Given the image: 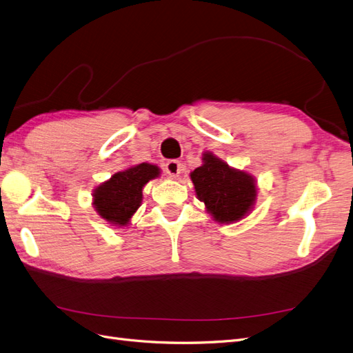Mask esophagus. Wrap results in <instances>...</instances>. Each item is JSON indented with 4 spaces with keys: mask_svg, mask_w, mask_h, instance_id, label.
Returning <instances> with one entry per match:
<instances>
[{
    "mask_svg": "<svg viewBox=\"0 0 353 353\" xmlns=\"http://www.w3.org/2000/svg\"><path fill=\"white\" fill-rule=\"evenodd\" d=\"M181 170H183V167H181V164L177 160H170L165 164V173H167L168 177H172V179L179 177V174L181 173Z\"/></svg>",
    "mask_w": 353,
    "mask_h": 353,
    "instance_id": "34e87169",
    "label": "esophagus"
}]
</instances>
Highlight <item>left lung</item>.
Here are the masks:
<instances>
[{"instance_id": "left-lung-1", "label": "left lung", "mask_w": 353, "mask_h": 353, "mask_svg": "<svg viewBox=\"0 0 353 353\" xmlns=\"http://www.w3.org/2000/svg\"><path fill=\"white\" fill-rule=\"evenodd\" d=\"M203 161L190 173L199 201L218 223L240 221L252 210L256 199L253 177L228 167L214 154H205Z\"/></svg>"}]
</instances>
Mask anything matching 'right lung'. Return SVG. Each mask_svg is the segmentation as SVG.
<instances>
[{
  "instance_id": "obj_1",
  "label": "right lung",
  "mask_w": 353,
  "mask_h": 353,
  "mask_svg": "<svg viewBox=\"0 0 353 353\" xmlns=\"http://www.w3.org/2000/svg\"><path fill=\"white\" fill-rule=\"evenodd\" d=\"M159 174L160 168L147 163L113 174L93 193L96 211L113 225L119 228L128 225L141 205L143 186Z\"/></svg>"
}]
</instances>
